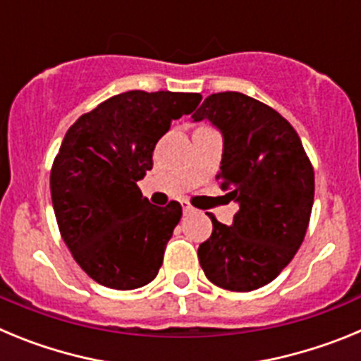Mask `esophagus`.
I'll return each mask as SVG.
<instances>
[{
  "instance_id": "1",
  "label": "esophagus",
  "mask_w": 361,
  "mask_h": 361,
  "mask_svg": "<svg viewBox=\"0 0 361 361\" xmlns=\"http://www.w3.org/2000/svg\"><path fill=\"white\" fill-rule=\"evenodd\" d=\"M183 212H184V215H190V213L195 212V208H193V206H191V204L183 202Z\"/></svg>"
}]
</instances>
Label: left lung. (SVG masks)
<instances>
[{
    "mask_svg": "<svg viewBox=\"0 0 361 361\" xmlns=\"http://www.w3.org/2000/svg\"><path fill=\"white\" fill-rule=\"evenodd\" d=\"M193 121L222 132L216 178L238 202L233 224L209 215L212 237L199 245L209 282L247 293L273 282L302 245L314 200V170L298 133L267 104L240 92L204 99Z\"/></svg>",
    "mask_w": 361,
    "mask_h": 361,
    "instance_id": "8db88e82",
    "label": "left lung"
}]
</instances>
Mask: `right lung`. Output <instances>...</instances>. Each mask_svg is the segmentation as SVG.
<instances>
[{"mask_svg": "<svg viewBox=\"0 0 361 361\" xmlns=\"http://www.w3.org/2000/svg\"><path fill=\"white\" fill-rule=\"evenodd\" d=\"M200 94L130 90L82 114L66 132L50 171L57 226L73 260L110 289L142 288L157 276L183 216L177 200L153 206L137 183L173 119Z\"/></svg>", "mask_w": 361, "mask_h": 361, "instance_id": "1", "label": "right lung"}]
</instances>
